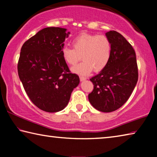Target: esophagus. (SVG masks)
<instances>
[{"label": "esophagus", "mask_w": 157, "mask_h": 157, "mask_svg": "<svg viewBox=\"0 0 157 157\" xmlns=\"http://www.w3.org/2000/svg\"><path fill=\"white\" fill-rule=\"evenodd\" d=\"M86 78H84V77H82V76H80L79 77V79H80V81L81 82H82V81H84L85 79H86Z\"/></svg>", "instance_id": "esophagus-1"}]
</instances>
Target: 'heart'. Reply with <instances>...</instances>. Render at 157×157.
Segmentation results:
<instances>
[{
    "label": "heart",
    "instance_id": "1",
    "mask_svg": "<svg viewBox=\"0 0 157 157\" xmlns=\"http://www.w3.org/2000/svg\"><path fill=\"white\" fill-rule=\"evenodd\" d=\"M73 48L63 46L62 56L70 66H75L79 60L83 62L72 68V71L79 75H86L94 70L100 72L109 62L111 55V43L106 35L82 33L71 41Z\"/></svg>",
    "mask_w": 157,
    "mask_h": 157
}]
</instances>
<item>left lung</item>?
<instances>
[{
    "mask_svg": "<svg viewBox=\"0 0 157 157\" xmlns=\"http://www.w3.org/2000/svg\"><path fill=\"white\" fill-rule=\"evenodd\" d=\"M111 43L108 65L90 80L94 90L89 94L91 105L102 112H111L121 107L136 86L139 74L136 53L132 45L116 31L106 33Z\"/></svg>",
    "mask_w": 157,
    "mask_h": 157,
    "instance_id": "1",
    "label": "left lung"
}]
</instances>
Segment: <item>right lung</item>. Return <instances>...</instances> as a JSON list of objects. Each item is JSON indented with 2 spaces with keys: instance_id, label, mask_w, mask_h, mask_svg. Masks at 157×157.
Here are the masks:
<instances>
[{
  "instance_id": "right-lung-1",
  "label": "right lung",
  "mask_w": 157,
  "mask_h": 157,
  "mask_svg": "<svg viewBox=\"0 0 157 157\" xmlns=\"http://www.w3.org/2000/svg\"><path fill=\"white\" fill-rule=\"evenodd\" d=\"M66 29H42L23 44L18 62V73L28 96L34 105L46 112L63 109L79 76L71 73L62 56Z\"/></svg>"
}]
</instances>
